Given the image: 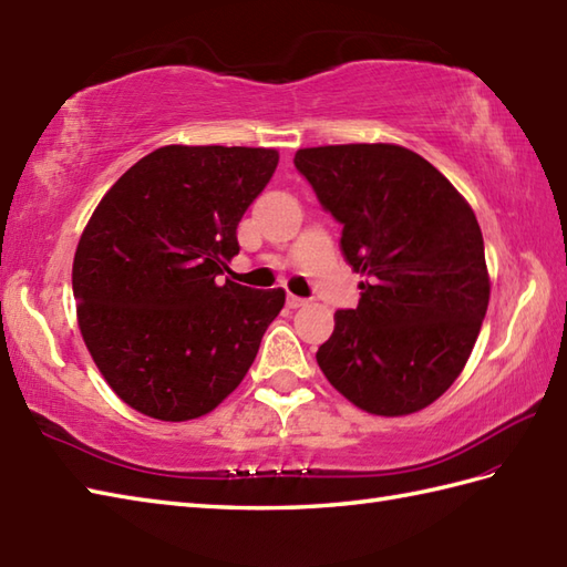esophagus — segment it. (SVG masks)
I'll return each mask as SVG.
<instances>
[{"instance_id": "obj_1", "label": "esophagus", "mask_w": 567, "mask_h": 567, "mask_svg": "<svg viewBox=\"0 0 567 567\" xmlns=\"http://www.w3.org/2000/svg\"><path fill=\"white\" fill-rule=\"evenodd\" d=\"M286 303H288V308H300V306H306V303H308V298H300V296H293V293H288V298H286Z\"/></svg>"}]
</instances>
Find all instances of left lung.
<instances>
[{
  "mask_svg": "<svg viewBox=\"0 0 567 567\" xmlns=\"http://www.w3.org/2000/svg\"><path fill=\"white\" fill-rule=\"evenodd\" d=\"M296 169L342 225L361 281L334 312L318 363L339 393L383 417L417 412L458 379L489 300L481 225L442 172L388 143L298 150Z\"/></svg>",
  "mask_w": 567,
  "mask_h": 567,
  "instance_id": "8db88e82",
  "label": "left lung"
}]
</instances>
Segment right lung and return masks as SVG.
Masks as SVG:
<instances>
[{
	"label": "right lung",
	"instance_id": "obj_1",
	"mask_svg": "<svg viewBox=\"0 0 567 567\" xmlns=\"http://www.w3.org/2000/svg\"><path fill=\"white\" fill-rule=\"evenodd\" d=\"M276 165L267 147L167 145L99 200L74 251L72 293L84 344L125 405L196 420L245 379L286 291L220 276Z\"/></svg>",
	"mask_w": 567,
	"mask_h": 567
}]
</instances>
